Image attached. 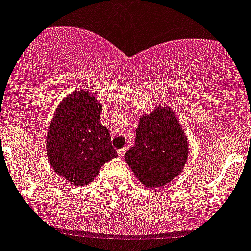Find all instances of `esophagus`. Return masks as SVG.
Wrapping results in <instances>:
<instances>
[{"label":"esophagus","instance_id":"obj_1","mask_svg":"<svg viewBox=\"0 0 251 251\" xmlns=\"http://www.w3.org/2000/svg\"><path fill=\"white\" fill-rule=\"evenodd\" d=\"M125 151H126L125 148H123V149H119L117 150V155H119L120 158H124V155H125Z\"/></svg>","mask_w":251,"mask_h":251}]
</instances>
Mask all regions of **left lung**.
Masks as SVG:
<instances>
[{"instance_id":"8db88e82","label":"left lung","mask_w":251,"mask_h":251,"mask_svg":"<svg viewBox=\"0 0 251 251\" xmlns=\"http://www.w3.org/2000/svg\"><path fill=\"white\" fill-rule=\"evenodd\" d=\"M187 159L186 132L169 106H158L140 117L135 145L126 151L125 160L141 184L165 186L182 173Z\"/></svg>"}]
</instances>
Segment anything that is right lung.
<instances>
[{
  "instance_id": "obj_1",
  "label": "right lung",
  "mask_w": 251,
  "mask_h": 251,
  "mask_svg": "<svg viewBox=\"0 0 251 251\" xmlns=\"http://www.w3.org/2000/svg\"><path fill=\"white\" fill-rule=\"evenodd\" d=\"M102 103L88 91L78 89L59 103L47 134L49 164L73 186L92 182L100 168L117 152L110 131L101 124Z\"/></svg>"
}]
</instances>
